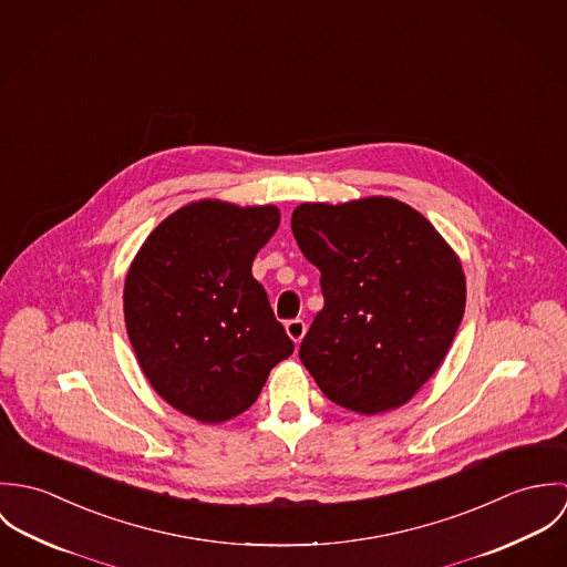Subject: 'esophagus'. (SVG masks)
<instances>
[{
    "label": "esophagus",
    "instance_id": "obj_1",
    "mask_svg": "<svg viewBox=\"0 0 567 567\" xmlns=\"http://www.w3.org/2000/svg\"><path fill=\"white\" fill-rule=\"evenodd\" d=\"M306 329H308V324H306V321H301V319H292V321L286 323V331H288V336L292 338L295 344H299L303 340Z\"/></svg>",
    "mask_w": 567,
    "mask_h": 567
}]
</instances>
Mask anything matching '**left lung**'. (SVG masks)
Wrapping results in <instances>:
<instances>
[{
    "instance_id": "1",
    "label": "left lung",
    "mask_w": 567,
    "mask_h": 567,
    "mask_svg": "<svg viewBox=\"0 0 567 567\" xmlns=\"http://www.w3.org/2000/svg\"><path fill=\"white\" fill-rule=\"evenodd\" d=\"M292 234L321 270L323 310L299 349L319 389L358 414L410 402L463 321L467 286L454 248L389 196L303 203Z\"/></svg>"
}]
</instances>
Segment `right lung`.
Returning <instances> with one entry per match:
<instances>
[{
  "mask_svg": "<svg viewBox=\"0 0 567 567\" xmlns=\"http://www.w3.org/2000/svg\"><path fill=\"white\" fill-rule=\"evenodd\" d=\"M275 205L194 200L146 238L124 281V321L157 395L200 423L255 404L295 344L250 266L279 227Z\"/></svg>",
  "mask_w": 567,
  "mask_h": 567,
  "instance_id": "right-lung-1",
  "label": "right lung"
}]
</instances>
